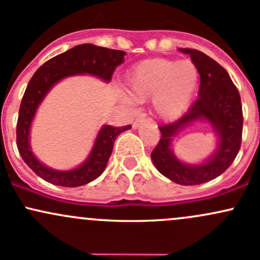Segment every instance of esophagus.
I'll use <instances>...</instances> for the list:
<instances>
[{"label": "esophagus", "instance_id": "34e87169", "mask_svg": "<svg viewBox=\"0 0 260 260\" xmlns=\"http://www.w3.org/2000/svg\"><path fill=\"white\" fill-rule=\"evenodd\" d=\"M144 121H145V116L140 115L139 118L135 119V121L133 122V127H134V129H138V127L140 126V124H142Z\"/></svg>", "mask_w": 260, "mask_h": 260}]
</instances>
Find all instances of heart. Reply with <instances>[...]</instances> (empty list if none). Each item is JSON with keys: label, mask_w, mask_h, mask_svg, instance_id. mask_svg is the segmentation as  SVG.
Segmentation results:
<instances>
[{"label": "heart", "mask_w": 260, "mask_h": 260, "mask_svg": "<svg viewBox=\"0 0 260 260\" xmlns=\"http://www.w3.org/2000/svg\"><path fill=\"white\" fill-rule=\"evenodd\" d=\"M198 69L192 60L177 62L155 58L141 62L131 71L126 86L136 102L151 98L158 118L174 120L188 107L198 84Z\"/></svg>", "instance_id": "b5f03b06"}]
</instances>
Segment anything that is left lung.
<instances>
[{
	"mask_svg": "<svg viewBox=\"0 0 260 260\" xmlns=\"http://www.w3.org/2000/svg\"><path fill=\"white\" fill-rule=\"evenodd\" d=\"M189 54L201 77L196 102L185 115L171 124L161 125V139L151 152L156 169L178 185L208 182L222 175L236 158L242 144L243 113L241 95L222 66L197 49L180 48ZM196 121H208L219 136L217 149L207 161L189 165L180 161L171 149L172 138Z\"/></svg>",
	"mask_w": 260,
	"mask_h": 260,
	"instance_id": "8db88e82",
	"label": "left lung"
}]
</instances>
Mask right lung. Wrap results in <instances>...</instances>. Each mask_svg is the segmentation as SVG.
<instances>
[{
    "mask_svg": "<svg viewBox=\"0 0 260 260\" xmlns=\"http://www.w3.org/2000/svg\"><path fill=\"white\" fill-rule=\"evenodd\" d=\"M124 51L98 47L90 43L79 44L74 48L55 55L37 69L30 78L22 98L17 120V147L19 155L28 167L47 182L63 187L86 185L103 174L113 152L114 142L131 125L115 127L104 125L98 133L95 142L86 160L80 166L68 171L49 169L35 156L29 145V130L36 111L48 91L64 78L77 74H90L104 82H110L116 67L124 62Z\"/></svg>",
    "mask_w": 260,
    "mask_h": 260,
    "instance_id": "obj_1",
    "label": "right lung"
}]
</instances>
